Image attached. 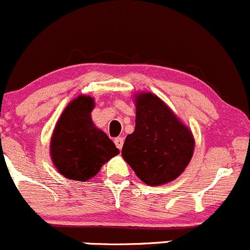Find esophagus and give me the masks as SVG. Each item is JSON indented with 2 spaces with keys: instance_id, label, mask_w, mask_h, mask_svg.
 Wrapping results in <instances>:
<instances>
[{
  "instance_id": "1",
  "label": "esophagus",
  "mask_w": 250,
  "mask_h": 250,
  "mask_svg": "<svg viewBox=\"0 0 250 250\" xmlns=\"http://www.w3.org/2000/svg\"><path fill=\"white\" fill-rule=\"evenodd\" d=\"M123 142H125V140H123L122 137H116V138H115V141H114V143H115L116 148H117V149H120V150L122 149V146H123Z\"/></svg>"
}]
</instances>
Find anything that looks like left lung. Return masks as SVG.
Segmentation results:
<instances>
[{
    "label": "left lung",
    "mask_w": 250,
    "mask_h": 250,
    "mask_svg": "<svg viewBox=\"0 0 250 250\" xmlns=\"http://www.w3.org/2000/svg\"><path fill=\"white\" fill-rule=\"evenodd\" d=\"M135 130L125 137L122 157L146 185L170 183L184 172L194 151V137L171 108L150 92L134 95Z\"/></svg>",
    "instance_id": "obj_1"
}]
</instances>
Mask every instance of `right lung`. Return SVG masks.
Wrapping results in <instances>:
<instances>
[{
  "label": "right lung",
  "instance_id": "1",
  "mask_svg": "<svg viewBox=\"0 0 250 250\" xmlns=\"http://www.w3.org/2000/svg\"><path fill=\"white\" fill-rule=\"evenodd\" d=\"M94 106L92 96L79 95L66 106L53 129L51 159L65 178L87 182L120 154L113 141L93 123Z\"/></svg>",
  "mask_w": 250,
  "mask_h": 250
}]
</instances>
